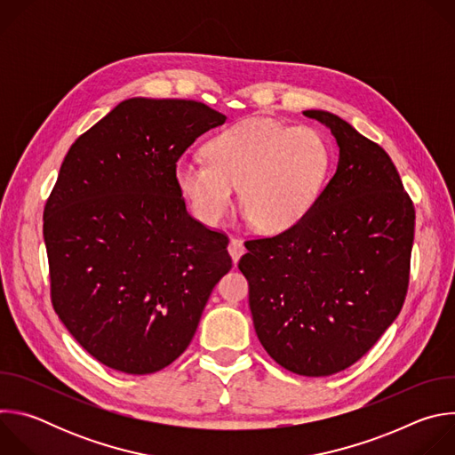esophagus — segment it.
I'll return each instance as SVG.
<instances>
[{"mask_svg": "<svg viewBox=\"0 0 455 455\" xmlns=\"http://www.w3.org/2000/svg\"><path fill=\"white\" fill-rule=\"evenodd\" d=\"M244 244H243V241L241 239H235V237H232L230 239V243H228V253H230V257H232V261L237 265V261H239V257L244 253Z\"/></svg>", "mask_w": 455, "mask_h": 455, "instance_id": "1", "label": "esophagus"}]
</instances>
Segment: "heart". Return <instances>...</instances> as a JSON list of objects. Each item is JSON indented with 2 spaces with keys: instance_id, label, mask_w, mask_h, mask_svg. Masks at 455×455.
I'll return each mask as SVG.
<instances>
[{
  "instance_id": "1",
  "label": "heart",
  "mask_w": 455,
  "mask_h": 455,
  "mask_svg": "<svg viewBox=\"0 0 455 455\" xmlns=\"http://www.w3.org/2000/svg\"><path fill=\"white\" fill-rule=\"evenodd\" d=\"M207 158L174 165V185L192 216L216 227L228 214L239 187L243 218L265 234L302 223L326 188L333 153L311 125L246 118L207 144Z\"/></svg>"
}]
</instances>
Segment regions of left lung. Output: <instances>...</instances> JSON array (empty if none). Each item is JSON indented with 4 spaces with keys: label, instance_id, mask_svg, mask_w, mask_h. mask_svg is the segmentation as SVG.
I'll list each match as a JSON object with an SVG mask.
<instances>
[{
    "label": "left lung",
    "instance_id": "left-lung-1",
    "mask_svg": "<svg viewBox=\"0 0 455 455\" xmlns=\"http://www.w3.org/2000/svg\"><path fill=\"white\" fill-rule=\"evenodd\" d=\"M304 115L331 132L337 172L302 223L246 241L239 270L267 353L295 374L330 376L360 360L400 315L416 216L378 144L330 111Z\"/></svg>",
    "mask_w": 455,
    "mask_h": 455
}]
</instances>
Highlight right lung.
I'll list each match as a JSON object with an SVG mask.
<instances>
[{"instance_id": "obj_1", "label": "right lung", "mask_w": 455, "mask_h": 455, "mask_svg": "<svg viewBox=\"0 0 455 455\" xmlns=\"http://www.w3.org/2000/svg\"><path fill=\"white\" fill-rule=\"evenodd\" d=\"M225 120L196 100L133 97L64 156L43 214L52 304L115 371L172 363L232 268L227 235L190 218L174 185L178 158Z\"/></svg>"}]
</instances>
